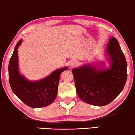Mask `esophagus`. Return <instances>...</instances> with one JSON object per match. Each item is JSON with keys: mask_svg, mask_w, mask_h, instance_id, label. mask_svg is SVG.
I'll return each instance as SVG.
<instances>
[{"mask_svg": "<svg viewBox=\"0 0 135 135\" xmlns=\"http://www.w3.org/2000/svg\"><path fill=\"white\" fill-rule=\"evenodd\" d=\"M78 65V62L76 61H75V60H73V61L71 62V63H70V67H75L76 66H77Z\"/></svg>", "mask_w": 135, "mask_h": 135, "instance_id": "esophagus-1", "label": "esophagus"}]
</instances>
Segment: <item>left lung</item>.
Returning a JSON list of instances; mask_svg holds the SVG:
<instances>
[{
	"mask_svg": "<svg viewBox=\"0 0 135 135\" xmlns=\"http://www.w3.org/2000/svg\"><path fill=\"white\" fill-rule=\"evenodd\" d=\"M111 67L100 71L90 65L72 70L78 96L90 105L102 106L113 101L122 92L127 78V61L118 41L112 37L107 45Z\"/></svg>",
	"mask_w": 135,
	"mask_h": 135,
	"instance_id": "obj_1",
	"label": "left lung"
}]
</instances>
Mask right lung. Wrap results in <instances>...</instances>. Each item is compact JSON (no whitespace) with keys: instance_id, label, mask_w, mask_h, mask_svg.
<instances>
[{"instance_id":"add662e5","label":"right lung","mask_w":135,"mask_h":135,"mask_svg":"<svg viewBox=\"0 0 135 135\" xmlns=\"http://www.w3.org/2000/svg\"><path fill=\"white\" fill-rule=\"evenodd\" d=\"M21 43H17L8 65V79L13 93L26 105L31 108H42L51 105L57 94L60 74L67 70L64 67L56 70L46 78L37 82L26 80L18 71V49Z\"/></svg>"}]
</instances>
